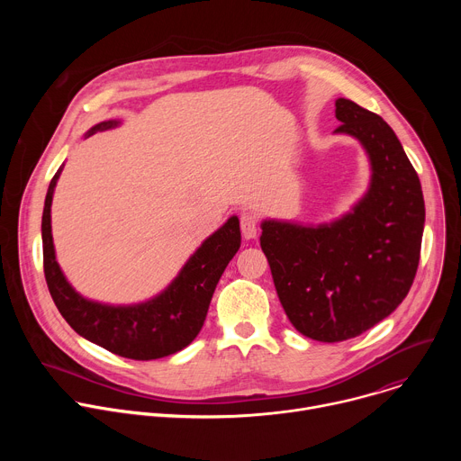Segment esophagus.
Returning a JSON list of instances; mask_svg holds the SVG:
<instances>
[{
  "instance_id": "1",
  "label": "esophagus",
  "mask_w": 461,
  "mask_h": 461,
  "mask_svg": "<svg viewBox=\"0 0 461 461\" xmlns=\"http://www.w3.org/2000/svg\"><path fill=\"white\" fill-rule=\"evenodd\" d=\"M240 231H242V237L244 239H255L257 237V231H258V222H257V217L251 215V213H242L240 215Z\"/></svg>"
}]
</instances>
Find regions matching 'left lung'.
<instances>
[{
    "label": "left lung",
    "mask_w": 461,
    "mask_h": 461,
    "mask_svg": "<svg viewBox=\"0 0 461 461\" xmlns=\"http://www.w3.org/2000/svg\"><path fill=\"white\" fill-rule=\"evenodd\" d=\"M336 135L356 139L370 162L366 193L324 224L262 221L279 301L297 330L315 341L352 339L388 317L416 277L425 203L392 127L347 98L336 100Z\"/></svg>",
    "instance_id": "8db88e82"
}]
</instances>
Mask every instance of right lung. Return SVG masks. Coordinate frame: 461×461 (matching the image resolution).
I'll list each match as a JSON object with an SVG mask.
<instances>
[{"instance_id":"obj_1","label":"right lung","mask_w":461,"mask_h":461,"mask_svg":"<svg viewBox=\"0 0 461 461\" xmlns=\"http://www.w3.org/2000/svg\"><path fill=\"white\" fill-rule=\"evenodd\" d=\"M120 120L93 125L86 139L118 127ZM61 167L52 176L41 217L43 272L52 301L63 319L84 339L122 357L149 361L185 348L206 321V313L228 262L240 248L239 217H230L187 258L166 290L137 304H107L78 294L63 276L54 251L50 206Z\"/></svg>"}]
</instances>
